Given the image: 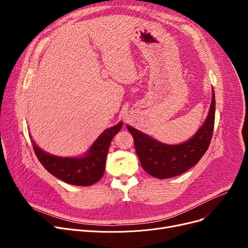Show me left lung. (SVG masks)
Segmentation results:
<instances>
[{
	"mask_svg": "<svg viewBox=\"0 0 248 248\" xmlns=\"http://www.w3.org/2000/svg\"><path fill=\"white\" fill-rule=\"evenodd\" d=\"M215 121V94L206 121L190 140L180 145H166L152 139L131 125L128 132L135 140V149L144 170L153 177L167 179L185 173L196 165L209 148Z\"/></svg>",
	"mask_w": 248,
	"mask_h": 248,
	"instance_id": "left-lung-1",
	"label": "left lung"
}]
</instances>
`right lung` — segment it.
<instances>
[{"label": "right lung", "instance_id": "right-lung-1", "mask_svg": "<svg viewBox=\"0 0 248 248\" xmlns=\"http://www.w3.org/2000/svg\"><path fill=\"white\" fill-rule=\"evenodd\" d=\"M122 126L121 122L106 129L82 157H57L41 150L33 140L32 145L39 162L50 174L71 185L90 186L102 178L110 142Z\"/></svg>", "mask_w": 248, "mask_h": 248}]
</instances>
